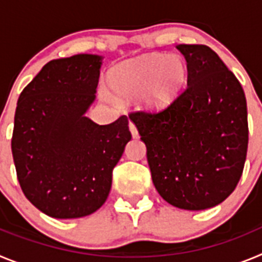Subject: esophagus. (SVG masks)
<instances>
[{"label":"esophagus","mask_w":262,"mask_h":262,"mask_svg":"<svg viewBox=\"0 0 262 262\" xmlns=\"http://www.w3.org/2000/svg\"><path fill=\"white\" fill-rule=\"evenodd\" d=\"M128 127H129V131H131V135H133V138H138L139 134H138V129H136L135 124H134L133 122H129Z\"/></svg>","instance_id":"1"}]
</instances>
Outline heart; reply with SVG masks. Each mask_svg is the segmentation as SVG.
Returning a JSON list of instances; mask_svg holds the SVG:
<instances>
[{"mask_svg": "<svg viewBox=\"0 0 262 262\" xmlns=\"http://www.w3.org/2000/svg\"><path fill=\"white\" fill-rule=\"evenodd\" d=\"M187 67L177 55H149L127 61L113 69L108 84L120 99H135L144 110L164 111L176 102L186 82ZM107 101H114L102 92Z\"/></svg>", "mask_w": 262, "mask_h": 262, "instance_id": "obj_1", "label": "heart"}]
</instances>
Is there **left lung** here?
<instances>
[{
    "mask_svg": "<svg viewBox=\"0 0 262 262\" xmlns=\"http://www.w3.org/2000/svg\"><path fill=\"white\" fill-rule=\"evenodd\" d=\"M187 62V88L170 107L129 115L147 147L156 190L182 210H206L235 190L248 149L242 85L202 45L176 46Z\"/></svg>",
    "mask_w": 262,
    "mask_h": 262,
    "instance_id": "obj_1",
    "label": "left lung"
}]
</instances>
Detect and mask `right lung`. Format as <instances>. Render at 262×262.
I'll list each match as a JSON object with an SVG mask.
<instances>
[{
    "label": "right lung",
    "instance_id": "1",
    "mask_svg": "<svg viewBox=\"0 0 262 262\" xmlns=\"http://www.w3.org/2000/svg\"><path fill=\"white\" fill-rule=\"evenodd\" d=\"M102 61L90 53L51 60L18 99L11 139L18 181L27 200L51 217L97 211L131 140L126 115L103 126L85 115L96 101Z\"/></svg>",
    "mask_w": 262,
    "mask_h": 262
}]
</instances>
